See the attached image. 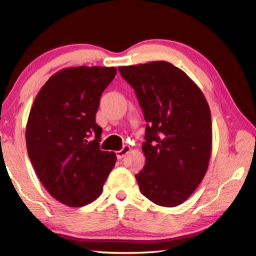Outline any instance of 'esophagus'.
<instances>
[{
    "label": "esophagus",
    "instance_id": "1",
    "mask_svg": "<svg viewBox=\"0 0 256 256\" xmlns=\"http://www.w3.org/2000/svg\"><path fill=\"white\" fill-rule=\"evenodd\" d=\"M130 151H131V148H130V146H124L122 149L116 151V156H118V159H122L125 154H128Z\"/></svg>",
    "mask_w": 256,
    "mask_h": 256
}]
</instances>
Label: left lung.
I'll return each mask as SVG.
<instances>
[{"label":"left lung","mask_w":256,"mask_h":256,"mask_svg":"<svg viewBox=\"0 0 256 256\" xmlns=\"http://www.w3.org/2000/svg\"><path fill=\"white\" fill-rule=\"evenodd\" d=\"M144 110L146 164L136 175L141 193L162 206L188 200L204 177L212 149L204 94L180 68L164 60L120 66Z\"/></svg>","instance_id":"8db88e82"}]
</instances>
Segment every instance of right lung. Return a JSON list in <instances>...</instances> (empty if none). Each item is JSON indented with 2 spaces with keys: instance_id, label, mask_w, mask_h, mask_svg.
I'll use <instances>...</instances> for the list:
<instances>
[{
  "instance_id": "obj_1",
  "label": "right lung",
  "mask_w": 256,
  "mask_h": 256,
  "mask_svg": "<svg viewBox=\"0 0 256 256\" xmlns=\"http://www.w3.org/2000/svg\"><path fill=\"white\" fill-rule=\"evenodd\" d=\"M116 72L102 66L62 68L42 86L30 110L29 159L44 188L68 206L96 200L115 166V152L99 149L102 130L96 112Z\"/></svg>"
}]
</instances>
